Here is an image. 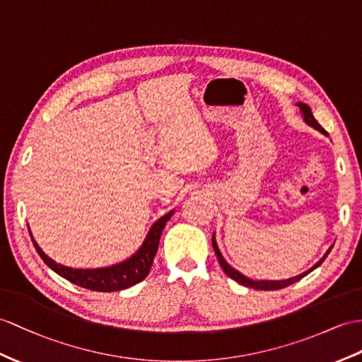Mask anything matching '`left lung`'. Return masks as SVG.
Returning a JSON list of instances; mask_svg holds the SVG:
<instances>
[{
  "mask_svg": "<svg viewBox=\"0 0 362 362\" xmlns=\"http://www.w3.org/2000/svg\"><path fill=\"white\" fill-rule=\"evenodd\" d=\"M298 107L301 109V113H303V117H304V121L307 122L308 126H312L313 129H316V130H320L321 134H324V135H327V132H325L321 126H320V122L315 119V117H313V113H312V110H310V107H308L307 104H304V103H298ZM211 244H214V250H215V253H216V258H218V261H219V266H221V269L224 270V273L227 276H230L232 279H235L236 283H240V284H243V286H245V287H250V288H255V290H279V288H284V287H287V286H290V284H293V283H296V281H299V279H303L305 275H308V273H310L312 270H315L316 267L318 266H321L322 264V261L327 258V255L330 253V250H332V247L327 250V253L324 255V257L315 264V266L312 267V269H308L307 272H304V273H301V275H298V276H295V278H290V279H284V281H253V279H250V278H247V276H244L243 273H240L238 270H235L232 266H228V264L226 262V259L223 258V255H221V252H219V249H218V245H216V241H215V235L211 236Z\"/></svg>",
  "mask_w": 362,
  "mask_h": 362,
  "instance_id": "8db88e82",
  "label": "left lung"
}]
</instances>
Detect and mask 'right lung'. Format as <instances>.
Wrapping results in <instances>:
<instances>
[{
    "label": "right lung",
    "mask_w": 362,
    "mask_h": 362,
    "mask_svg": "<svg viewBox=\"0 0 362 362\" xmlns=\"http://www.w3.org/2000/svg\"><path fill=\"white\" fill-rule=\"evenodd\" d=\"M172 215L173 210L158 219V221L151 227L143 245H141V249L134 255V257L124 262L115 264L112 267L104 269L83 270L59 266V264H57L54 259H50L47 255L40 249V245L35 243L32 238V233L30 238L41 259L46 262L52 270L57 272L59 276L66 278L70 283H74L79 287L95 290V292H117V290L127 288L141 283V281L148 275L153 258L158 252V244H160L163 228L165 227V223L172 218Z\"/></svg>",
    "instance_id": "obj_1"
}]
</instances>
